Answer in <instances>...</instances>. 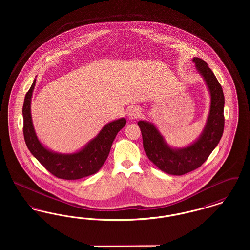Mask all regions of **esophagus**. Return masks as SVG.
<instances>
[{
    "instance_id": "esophagus-1",
    "label": "esophagus",
    "mask_w": 250,
    "mask_h": 250,
    "mask_svg": "<svg viewBox=\"0 0 250 250\" xmlns=\"http://www.w3.org/2000/svg\"><path fill=\"white\" fill-rule=\"evenodd\" d=\"M142 115V110L137 107H131L128 110V116L130 119H137L139 117H141Z\"/></svg>"
}]
</instances>
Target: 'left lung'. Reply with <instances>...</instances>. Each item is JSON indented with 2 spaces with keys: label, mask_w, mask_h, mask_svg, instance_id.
Here are the masks:
<instances>
[{
  "label": "left lung",
  "mask_w": 250,
  "mask_h": 250,
  "mask_svg": "<svg viewBox=\"0 0 250 250\" xmlns=\"http://www.w3.org/2000/svg\"><path fill=\"white\" fill-rule=\"evenodd\" d=\"M202 74L211 95V107L205 128L200 139L183 149H172L165 142L155 125L140 121L143 148L148 158L162 171L171 175H184L200 167L219 143L224 130V94L220 83L205 61L193 59Z\"/></svg>",
  "instance_id": "obj_1"
}]
</instances>
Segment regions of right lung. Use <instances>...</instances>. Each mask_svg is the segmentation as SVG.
I'll use <instances>...</instances> for the list:
<instances>
[{"mask_svg":"<svg viewBox=\"0 0 250 250\" xmlns=\"http://www.w3.org/2000/svg\"><path fill=\"white\" fill-rule=\"evenodd\" d=\"M35 85L36 80L25 95L22 108L24 140L29 151L57 178L77 180L95 174L105 163L111 144L117 133L125 125L126 120L121 118L108 123L93 141L78 153L62 155L50 152L38 141L32 122L31 98Z\"/></svg>","mask_w":250,"mask_h":250,"instance_id":"right-lung-1","label":"right lung"}]
</instances>
